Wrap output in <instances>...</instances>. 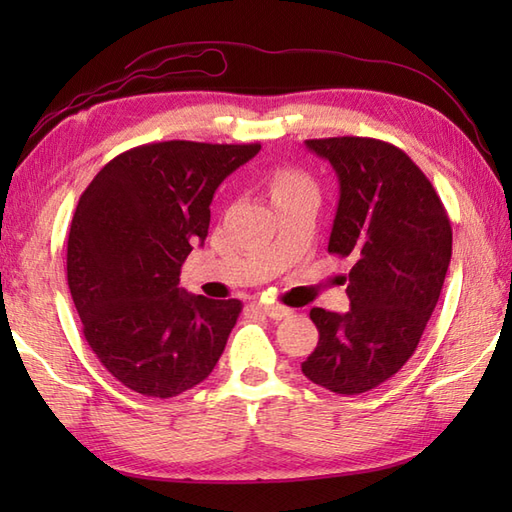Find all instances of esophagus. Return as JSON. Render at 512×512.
<instances>
[{"instance_id": "obj_1", "label": "esophagus", "mask_w": 512, "mask_h": 512, "mask_svg": "<svg viewBox=\"0 0 512 512\" xmlns=\"http://www.w3.org/2000/svg\"><path fill=\"white\" fill-rule=\"evenodd\" d=\"M259 310H262L270 319H286L292 314L290 308L279 306V303H259Z\"/></svg>"}]
</instances>
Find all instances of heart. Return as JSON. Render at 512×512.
I'll list each match as a JSON object with an SVG mask.
<instances>
[{
	"label": "heart",
	"mask_w": 512,
	"mask_h": 512,
	"mask_svg": "<svg viewBox=\"0 0 512 512\" xmlns=\"http://www.w3.org/2000/svg\"><path fill=\"white\" fill-rule=\"evenodd\" d=\"M297 184H310L306 178L301 176V173L295 171H281L277 173V178L273 182V193L279 189H288V187H297Z\"/></svg>",
	"instance_id": "heart-1"
}]
</instances>
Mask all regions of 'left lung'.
<instances>
[{"label": "left lung", "mask_w": 512, "mask_h": 512, "mask_svg": "<svg viewBox=\"0 0 512 512\" xmlns=\"http://www.w3.org/2000/svg\"><path fill=\"white\" fill-rule=\"evenodd\" d=\"M339 178L328 250L352 257L350 312L312 308L319 343L301 363L314 385L354 396L385 383L416 352L451 262V222L405 151L376 138H312Z\"/></svg>", "instance_id": "left-lung-1"}]
</instances>
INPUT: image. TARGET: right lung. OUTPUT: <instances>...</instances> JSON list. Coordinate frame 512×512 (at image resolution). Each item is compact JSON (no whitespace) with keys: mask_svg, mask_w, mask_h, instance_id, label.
Here are the masks:
<instances>
[{"mask_svg":"<svg viewBox=\"0 0 512 512\" xmlns=\"http://www.w3.org/2000/svg\"><path fill=\"white\" fill-rule=\"evenodd\" d=\"M191 140L140 145L96 173L68 235V286L103 367L151 398L178 396L220 361L242 301L189 295L180 268L209 235L213 193L257 151Z\"/></svg>","mask_w":512,"mask_h":512,"instance_id":"right-lung-1","label":"right lung"}]
</instances>
